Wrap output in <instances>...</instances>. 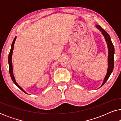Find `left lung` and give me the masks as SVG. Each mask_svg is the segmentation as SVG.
<instances>
[{"label": "left lung", "mask_w": 121, "mask_h": 121, "mask_svg": "<svg viewBox=\"0 0 121 121\" xmlns=\"http://www.w3.org/2000/svg\"><path fill=\"white\" fill-rule=\"evenodd\" d=\"M97 29L100 30L102 34L104 36L105 38L106 41L107 46H108V69H107V72L106 75L105 76V79H104L103 83L101 86V87L102 86L108 79L110 77V76L111 74L112 71H113V67H114V53H115V48H114V46L112 43L111 39L110 36L108 34L106 31L105 30L102 29L100 26L96 25V26Z\"/></svg>", "instance_id": "obj_1"}]
</instances>
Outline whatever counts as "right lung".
Here are the masks:
<instances>
[{"instance_id": "1", "label": "right lung", "mask_w": 121, "mask_h": 121, "mask_svg": "<svg viewBox=\"0 0 121 121\" xmlns=\"http://www.w3.org/2000/svg\"><path fill=\"white\" fill-rule=\"evenodd\" d=\"M16 39V37L14 38V40L13 41L12 44H11V49L10 51V53L9 54V56H8V63H9V73H10V75L11 78L12 79L13 82H14V83L15 84V85L19 87L20 89H21V90L23 92H25V93L27 94L26 92L25 91L23 90V89L21 88V87L20 86L18 85L17 82H16L15 79V77L14 76V74H13V65H12V54H13V49H14V43L15 42V39Z\"/></svg>"}]
</instances>
